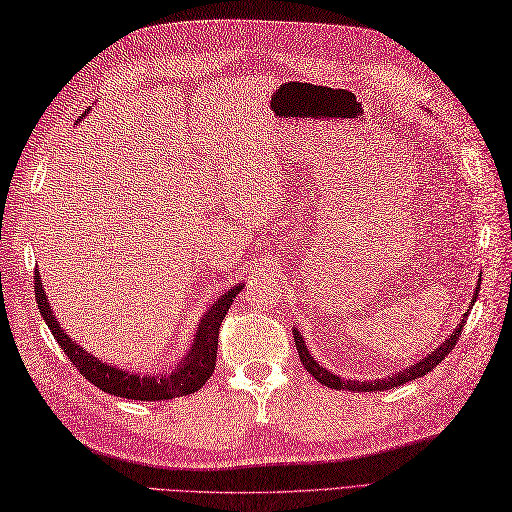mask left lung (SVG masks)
I'll list each match as a JSON object with an SVG mask.
<instances>
[{"label":"left lung","mask_w":512,"mask_h":512,"mask_svg":"<svg viewBox=\"0 0 512 512\" xmlns=\"http://www.w3.org/2000/svg\"><path fill=\"white\" fill-rule=\"evenodd\" d=\"M476 297H478V293L473 295V302H476ZM467 315H469V313H467ZM467 315L463 317V321L458 323V326H456V330L452 332L450 339H445V343H443L441 347H436V350H434L432 354L419 358L415 365H410V367H406V369H402V371L393 373L391 378L373 380V382L343 380V378H339V376H334V373H330L328 369L319 367L317 360H315L313 356H310L308 347H306V343H304V339H302V334H299L297 330H295V345H297V352H299V360H302V365L306 367V371H308L310 376H313L317 382L330 386V389H336V391H341V389H343V391H358V393L386 391V389H393V386H400V384H406V382H410V380H417V378H421V376H426L428 371H432L436 365H439L441 360L454 350V345H456V341H458V336H460V332H463V326H465V321H467Z\"/></svg>","instance_id":"1"}]
</instances>
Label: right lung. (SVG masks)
<instances>
[{
	"label": "right lung",
	"instance_id": "add662e5",
	"mask_svg": "<svg viewBox=\"0 0 512 512\" xmlns=\"http://www.w3.org/2000/svg\"><path fill=\"white\" fill-rule=\"evenodd\" d=\"M241 289H243L241 284L232 286V289L226 295H221L219 302L204 315L202 323H199V330L195 334V343L191 347V352L184 356L178 369H173L171 373H158V376H154V373L139 376V373H128L112 365H104L102 360L95 358L93 354L86 352L84 347H80L78 343H73L69 339V334L62 330L60 323L56 321L52 306H49L45 297L39 271L34 269L36 304H39V310L47 323V328L52 330L54 339L62 347V352L69 356V360L76 365V369L91 384H95L97 389L117 397H126V400H141V402L173 400V397L191 395L202 389V386L208 382V378L213 376L215 365H217V343H219L221 321L228 315V308L232 306L234 297L239 295Z\"/></svg>",
	"mask_w": 512,
	"mask_h": 512
}]
</instances>
